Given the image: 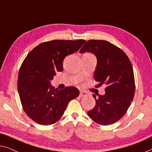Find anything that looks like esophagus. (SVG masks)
<instances>
[{"label": "esophagus", "mask_w": 152, "mask_h": 152, "mask_svg": "<svg viewBox=\"0 0 152 152\" xmlns=\"http://www.w3.org/2000/svg\"><path fill=\"white\" fill-rule=\"evenodd\" d=\"M86 92H85L84 91H81L80 93V97H84V96H86Z\"/></svg>", "instance_id": "1"}]
</instances>
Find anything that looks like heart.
<instances>
[{
  "mask_svg": "<svg viewBox=\"0 0 152 152\" xmlns=\"http://www.w3.org/2000/svg\"><path fill=\"white\" fill-rule=\"evenodd\" d=\"M85 54H89V53H85Z\"/></svg>",
  "mask_w": 152,
  "mask_h": 152,
  "instance_id": "heart-1",
  "label": "heart"
}]
</instances>
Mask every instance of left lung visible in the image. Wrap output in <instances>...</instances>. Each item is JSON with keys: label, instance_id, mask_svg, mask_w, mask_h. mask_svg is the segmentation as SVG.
<instances>
[{"label": "left lung", "instance_id": "8db88e82", "mask_svg": "<svg viewBox=\"0 0 152 152\" xmlns=\"http://www.w3.org/2000/svg\"><path fill=\"white\" fill-rule=\"evenodd\" d=\"M89 52L96 56L94 79L101 86L107 85L105 94L93 95L96 104L88 115L100 125L118 121L127 111L134 99L135 80L129 59L119 48L109 41L89 40L80 53Z\"/></svg>", "mask_w": 152, "mask_h": 152}]
</instances>
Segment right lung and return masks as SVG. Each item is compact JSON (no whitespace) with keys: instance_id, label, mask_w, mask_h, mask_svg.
<instances>
[{"instance_id":"obj_1","label":"right lung","mask_w":152,"mask_h":152,"mask_svg":"<svg viewBox=\"0 0 152 152\" xmlns=\"http://www.w3.org/2000/svg\"><path fill=\"white\" fill-rule=\"evenodd\" d=\"M85 41H46L35 47L23 61L18 77V94L24 111L35 122L42 125L57 122L68 102L80 94L73 86L58 90L50 81L63 70L64 58L77 51Z\"/></svg>"}]
</instances>
